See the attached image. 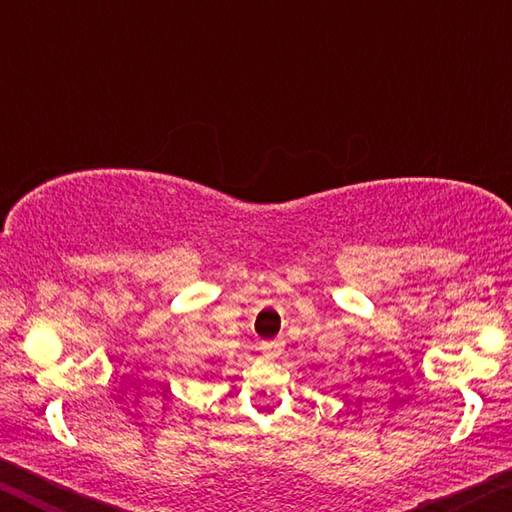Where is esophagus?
<instances>
[{
  "instance_id": "1",
  "label": "esophagus",
  "mask_w": 512,
  "mask_h": 512,
  "mask_svg": "<svg viewBox=\"0 0 512 512\" xmlns=\"http://www.w3.org/2000/svg\"><path fill=\"white\" fill-rule=\"evenodd\" d=\"M284 348V341L282 339H273V341H262L259 345V350H262L266 357H280V352Z\"/></svg>"
}]
</instances>
